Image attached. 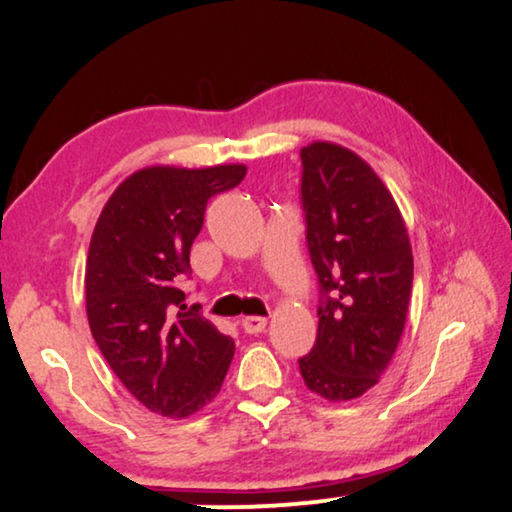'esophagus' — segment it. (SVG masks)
I'll list each match as a JSON object with an SVG mask.
<instances>
[{"label":"esophagus","mask_w":512,"mask_h":512,"mask_svg":"<svg viewBox=\"0 0 512 512\" xmlns=\"http://www.w3.org/2000/svg\"><path fill=\"white\" fill-rule=\"evenodd\" d=\"M265 324H268V319H265V317H244V319H242L244 333H249V335L261 333L263 328H265Z\"/></svg>","instance_id":"esophagus-1"}]
</instances>
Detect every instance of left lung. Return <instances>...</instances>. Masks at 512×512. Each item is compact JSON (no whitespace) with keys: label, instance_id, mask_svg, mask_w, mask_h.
<instances>
[{"label":"left lung","instance_id":"8db88e82","mask_svg":"<svg viewBox=\"0 0 512 512\" xmlns=\"http://www.w3.org/2000/svg\"><path fill=\"white\" fill-rule=\"evenodd\" d=\"M300 160L319 328L298 366L314 394L352 401L375 387L403 335L412 291L408 230L387 186L356 153L314 142Z\"/></svg>","mask_w":512,"mask_h":512}]
</instances>
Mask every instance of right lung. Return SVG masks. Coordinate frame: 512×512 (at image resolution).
I'll return each instance as SVG.
<instances>
[{
    "label": "right lung",
    "mask_w": 512,
    "mask_h": 512,
    "mask_svg": "<svg viewBox=\"0 0 512 512\" xmlns=\"http://www.w3.org/2000/svg\"><path fill=\"white\" fill-rule=\"evenodd\" d=\"M244 165L205 170L146 167L104 205L86 263L93 338L123 387L144 408L184 419L221 391L235 342L188 307L191 244L207 202L235 188Z\"/></svg>",
    "instance_id": "1"
}]
</instances>
